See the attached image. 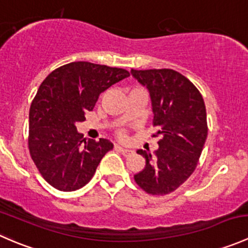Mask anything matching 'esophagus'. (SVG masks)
I'll return each instance as SVG.
<instances>
[{"mask_svg":"<svg viewBox=\"0 0 248 248\" xmlns=\"http://www.w3.org/2000/svg\"><path fill=\"white\" fill-rule=\"evenodd\" d=\"M117 149L120 150V152H122L124 156H129V155L134 154V150L132 149H126V147H121V146H117Z\"/></svg>","mask_w":248,"mask_h":248,"instance_id":"34e87169","label":"esophagus"}]
</instances>
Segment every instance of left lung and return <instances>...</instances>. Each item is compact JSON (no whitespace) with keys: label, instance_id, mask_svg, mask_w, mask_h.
Here are the masks:
<instances>
[{"label":"left lung","instance_id":"obj_1","mask_svg":"<svg viewBox=\"0 0 248 248\" xmlns=\"http://www.w3.org/2000/svg\"><path fill=\"white\" fill-rule=\"evenodd\" d=\"M131 74L146 87L156 136H162L154 154L149 149L137 151L146 163L134 180L149 194L164 196L181 186L198 164L207 137L204 99L186 77L172 69H132Z\"/></svg>","mask_w":248,"mask_h":248}]
</instances>
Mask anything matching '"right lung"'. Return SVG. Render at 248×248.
I'll list each match as a JSON object with an SVG mask.
<instances>
[{
    "instance_id": "1",
    "label": "right lung",
    "mask_w": 248,
    "mask_h": 248,
    "mask_svg": "<svg viewBox=\"0 0 248 248\" xmlns=\"http://www.w3.org/2000/svg\"><path fill=\"white\" fill-rule=\"evenodd\" d=\"M129 77L126 69L78 61L47 76L30 108L29 147L44 180L64 192L81 188L114 145L85 138L77 124L93 109L102 92Z\"/></svg>"
}]
</instances>
